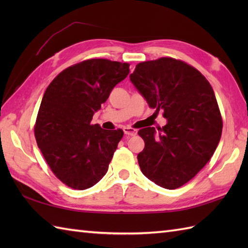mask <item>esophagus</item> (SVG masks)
I'll list each match as a JSON object with an SVG mask.
<instances>
[{
    "instance_id": "obj_1",
    "label": "esophagus",
    "mask_w": 248,
    "mask_h": 248,
    "mask_svg": "<svg viewBox=\"0 0 248 248\" xmlns=\"http://www.w3.org/2000/svg\"><path fill=\"white\" fill-rule=\"evenodd\" d=\"M124 132L125 135H131V136L138 134V131H136L135 129L130 128V127H124Z\"/></svg>"
}]
</instances>
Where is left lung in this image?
<instances>
[{
    "mask_svg": "<svg viewBox=\"0 0 248 248\" xmlns=\"http://www.w3.org/2000/svg\"><path fill=\"white\" fill-rule=\"evenodd\" d=\"M132 82L148 105L164 110L163 128H144L138 155L141 172L159 186L175 189L197 175L211 159L223 121L213 89L202 73L170 57L136 65Z\"/></svg>",
    "mask_w": 248,
    "mask_h": 248,
    "instance_id": "1",
    "label": "left lung"
}]
</instances>
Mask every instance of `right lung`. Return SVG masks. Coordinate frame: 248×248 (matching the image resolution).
I'll return each instance as SVG.
<instances>
[{
	"mask_svg": "<svg viewBox=\"0 0 248 248\" xmlns=\"http://www.w3.org/2000/svg\"><path fill=\"white\" fill-rule=\"evenodd\" d=\"M129 64L88 60L62 71L46 89L35 138L52 171L66 186L86 189L108 170L124 131L92 124L113 88L129 75Z\"/></svg>",
	"mask_w": 248,
	"mask_h": 248,
	"instance_id": "1",
	"label": "right lung"
}]
</instances>
